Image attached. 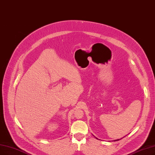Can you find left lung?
Wrapping results in <instances>:
<instances>
[{
	"mask_svg": "<svg viewBox=\"0 0 155 155\" xmlns=\"http://www.w3.org/2000/svg\"><path fill=\"white\" fill-rule=\"evenodd\" d=\"M118 140V139H117V140Z\"/></svg>",
	"mask_w": 155,
	"mask_h": 155,
	"instance_id": "left-lung-1",
	"label": "left lung"
}]
</instances>
